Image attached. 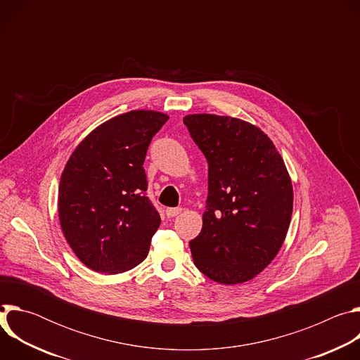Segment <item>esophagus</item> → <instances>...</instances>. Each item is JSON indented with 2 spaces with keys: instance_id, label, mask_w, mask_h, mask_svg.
<instances>
[{
  "instance_id": "1",
  "label": "esophagus",
  "mask_w": 360,
  "mask_h": 360,
  "mask_svg": "<svg viewBox=\"0 0 360 360\" xmlns=\"http://www.w3.org/2000/svg\"><path fill=\"white\" fill-rule=\"evenodd\" d=\"M165 212H167L168 218H174V217H178L182 212V208H168Z\"/></svg>"
}]
</instances>
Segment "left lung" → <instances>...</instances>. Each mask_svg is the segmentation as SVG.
Here are the masks:
<instances>
[{
    "label": "left lung",
    "mask_w": 360,
    "mask_h": 360,
    "mask_svg": "<svg viewBox=\"0 0 360 360\" xmlns=\"http://www.w3.org/2000/svg\"><path fill=\"white\" fill-rule=\"evenodd\" d=\"M208 161V199L199 235L189 242L195 266L235 285L261 274L279 252L292 217L293 191L274 142L231 117L184 118Z\"/></svg>",
    "instance_id": "8db88e82"
}]
</instances>
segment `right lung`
Wrapping results in <instances>:
<instances>
[{"instance_id": "obj_1", "label": "right lung", "mask_w": 360, "mask_h": 360, "mask_svg": "<svg viewBox=\"0 0 360 360\" xmlns=\"http://www.w3.org/2000/svg\"><path fill=\"white\" fill-rule=\"evenodd\" d=\"M167 121L155 111L118 115L95 128L64 168L61 228L78 259L95 272H127L146 258L161 217L146 196L143 161Z\"/></svg>"}]
</instances>
